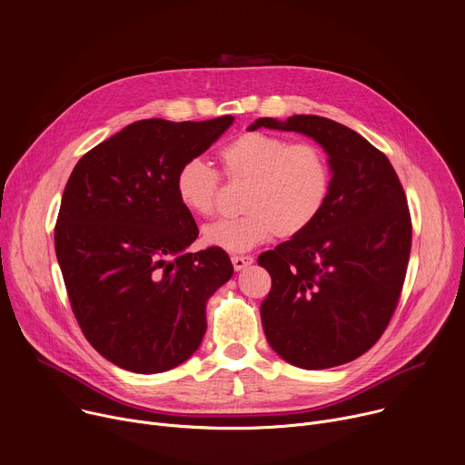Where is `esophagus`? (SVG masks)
Returning a JSON list of instances; mask_svg holds the SVG:
<instances>
[{
    "mask_svg": "<svg viewBox=\"0 0 465 465\" xmlns=\"http://www.w3.org/2000/svg\"><path fill=\"white\" fill-rule=\"evenodd\" d=\"M232 263H233L235 271H242L248 265L254 263V258H252V256H232Z\"/></svg>",
    "mask_w": 465,
    "mask_h": 465,
    "instance_id": "obj_1",
    "label": "esophagus"
}]
</instances>
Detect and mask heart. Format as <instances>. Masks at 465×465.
<instances>
[{"label":"heart","instance_id":"obj_1","mask_svg":"<svg viewBox=\"0 0 465 465\" xmlns=\"http://www.w3.org/2000/svg\"><path fill=\"white\" fill-rule=\"evenodd\" d=\"M228 180L248 183L244 215L203 228L205 244L248 252L272 237H297L322 213L331 189L326 153L312 143H291L267 132H244L221 150ZM221 176L202 157L185 159L174 176V193L185 211L209 217L215 211Z\"/></svg>","mask_w":465,"mask_h":465}]
</instances>
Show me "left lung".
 <instances>
[{
  "mask_svg": "<svg viewBox=\"0 0 465 465\" xmlns=\"http://www.w3.org/2000/svg\"><path fill=\"white\" fill-rule=\"evenodd\" d=\"M297 132L328 153L331 189L319 219L263 252L272 278L262 302L269 345L301 369H330L367 352L397 308L411 248L404 189L390 159L347 125L315 114L258 118Z\"/></svg>",
  "mask_w": 465,
  "mask_h": 465,
  "instance_id": "obj_1",
  "label": "left lung"
}]
</instances>
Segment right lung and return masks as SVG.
Masks as SVG:
<instances>
[{"mask_svg": "<svg viewBox=\"0 0 465 465\" xmlns=\"http://www.w3.org/2000/svg\"><path fill=\"white\" fill-rule=\"evenodd\" d=\"M233 124L139 120L83 155L68 178L55 254L72 312L89 343L139 374L189 360L205 333V304L233 267L221 248L187 252L198 237L174 176Z\"/></svg>", "mask_w": 465, "mask_h": 465, "instance_id": "right-lung-1", "label": "right lung"}]
</instances>
